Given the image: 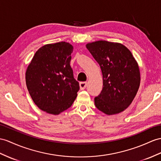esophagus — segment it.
<instances>
[{
    "instance_id": "34e87169",
    "label": "esophagus",
    "mask_w": 161,
    "mask_h": 161,
    "mask_svg": "<svg viewBox=\"0 0 161 161\" xmlns=\"http://www.w3.org/2000/svg\"><path fill=\"white\" fill-rule=\"evenodd\" d=\"M87 82H81V83H80L79 85H80V89L81 90L83 89H85L86 88V87H87Z\"/></svg>"
}]
</instances>
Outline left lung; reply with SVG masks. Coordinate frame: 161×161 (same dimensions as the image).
Wrapping results in <instances>:
<instances>
[{
    "label": "left lung",
    "mask_w": 161,
    "mask_h": 161,
    "mask_svg": "<svg viewBox=\"0 0 161 161\" xmlns=\"http://www.w3.org/2000/svg\"><path fill=\"white\" fill-rule=\"evenodd\" d=\"M86 47L103 74V90L94 98L96 108L108 115L124 111L134 100L140 85V71L135 58L119 43L100 40L89 43Z\"/></svg>",
    "instance_id": "left-lung-1"
}]
</instances>
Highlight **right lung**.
<instances>
[{"label": "right lung", "mask_w": 161, "mask_h": 161, "mask_svg": "<svg viewBox=\"0 0 161 161\" xmlns=\"http://www.w3.org/2000/svg\"><path fill=\"white\" fill-rule=\"evenodd\" d=\"M73 46L61 42L38 49L27 68L26 83L39 108L58 115L71 107L80 89L70 66Z\"/></svg>", "instance_id": "obj_1"}]
</instances>
